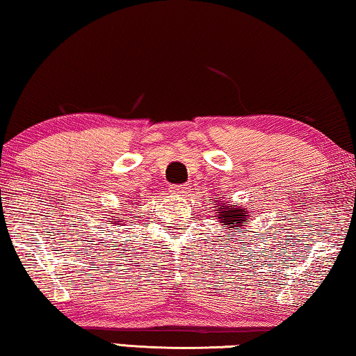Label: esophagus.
Wrapping results in <instances>:
<instances>
[{"label": "esophagus", "mask_w": 356, "mask_h": 356, "mask_svg": "<svg viewBox=\"0 0 356 356\" xmlns=\"http://www.w3.org/2000/svg\"><path fill=\"white\" fill-rule=\"evenodd\" d=\"M170 192H172V194H175V195H183L184 192H186V188H184V186H172Z\"/></svg>", "instance_id": "1"}]
</instances>
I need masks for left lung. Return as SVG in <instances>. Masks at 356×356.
Returning a JSON list of instances; mask_svg holds the SVG:
<instances>
[{"label":"left lung","mask_w":356,"mask_h":356,"mask_svg":"<svg viewBox=\"0 0 356 356\" xmlns=\"http://www.w3.org/2000/svg\"><path fill=\"white\" fill-rule=\"evenodd\" d=\"M222 200V197H220ZM220 200H214V218H216V222L225 227V232H236L244 229V224L250 222V214L246 208L236 207L230 202L222 203Z\"/></svg>","instance_id":"8db88e82"}]
</instances>
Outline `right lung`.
<instances>
[{"instance_id":"right-lung-1","label":"right lung","mask_w":356,"mask_h":356,"mask_svg":"<svg viewBox=\"0 0 356 356\" xmlns=\"http://www.w3.org/2000/svg\"><path fill=\"white\" fill-rule=\"evenodd\" d=\"M134 205H136V203H134ZM112 214H115V213H112ZM113 218V216H112ZM110 224H115V225H121V222H123V219H112V220H108Z\"/></svg>"}]
</instances>
